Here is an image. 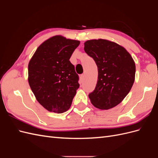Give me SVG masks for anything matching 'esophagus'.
<instances>
[{"instance_id":"34e87169","label":"esophagus","mask_w":158,"mask_h":158,"mask_svg":"<svg viewBox=\"0 0 158 158\" xmlns=\"http://www.w3.org/2000/svg\"><path fill=\"white\" fill-rule=\"evenodd\" d=\"M80 78L81 81H84V74H81L80 76Z\"/></svg>"}]
</instances>
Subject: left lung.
<instances>
[{"label": "left lung", "mask_w": 158, "mask_h": 158, "mask_svg": "<svg viewBox=\"0 0 158 158\" xmlns=\"http://www.w3.org/2000/svg\"><path fill=\"white\" fill-rule=\"evenodd\" d=\"M84 51L94 59L98 69L96 86L89 94L91 103L103 110L115 107L127 96L135 82V61L123 47L106 40L85 41Z\"/></svg>", "instance_id": "left-lung-1"}]
</instances>
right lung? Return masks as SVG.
I'll return each mask as SVG.
<instances>
[{
	"label": "right lung",
	"instance_id": "right-lung-1",
	"mask_svg": "<svg viewBox=\"0 0 158 158\" xmlns=\"http://www.w3.org/2000/svg\"><path fill=\"white\" fill-rule=\"evenodd\" d=\"M80 41L53 36L39 46L28 64V82L36 99L49 111L63 113L70 107L80 84L69 60Z\"/></svg>",
	"mask_w": 158,
	"mask_h": 158
}]
</instances>
